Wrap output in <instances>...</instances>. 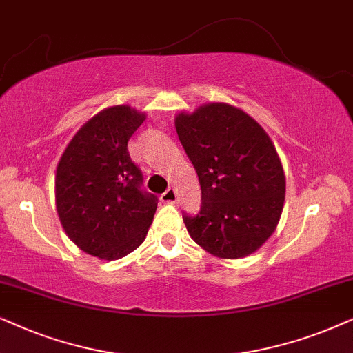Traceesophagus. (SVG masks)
Listing matches in <instances>:
<instances>
[{
	"label": "esophagus",
	"instance_id": "esophagus-1",
	"mask_svg": "<svg viewBox=\"0 0 353 353\" xmlns=\"http://www.w3.org/2000/svg\"><path fill=\"white\" fill-rule=\"evenodd\" d=\"M161 200L166 201V203H176L177 201V190L174 187H169V189L161 195Z\"/></svg>",
	"mask_w": 353,
	"mask_h": 353
}]
</instances>
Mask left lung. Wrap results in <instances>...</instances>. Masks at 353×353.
<instances>
[{
  "label": "left lung",
  "instance_id": "obj_1",
  "mask_svg": "<svg viewBox=\"0 0 353 353\" xmlns=\"http://www.w3.org/2000/svg\"><path fill=\"white\" fill-rule=\"evenodd\" d=\"M176 130L201 187L199 213H182L190 237L216 256L250 255L283 213L285 177L271 139L225 103L179 114Z\"/></svg>",
  "mask_w": 353,
  "mask_h": 353
}]
</instances>
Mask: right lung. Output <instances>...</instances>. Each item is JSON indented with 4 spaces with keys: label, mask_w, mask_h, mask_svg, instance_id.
<instances>
[{
    "label": "right lung",
    "mask_w": 353,
    "mask_h": 353,
    "mask_svg": "<svg viewBox=\"0 0 353 353\" xmlns=\"http://www.w3.org/2000/svg\"><path fill=\"white\" fill-rule=\"evenodd\" d=\"M145 119L129 106L98 112L74 135L56 171V206L65 234L83 252L117 260L147 237L158 196L128 143Z\"/></svg>",
    "instance_id": "1"
}]
</instances>
